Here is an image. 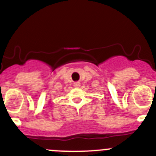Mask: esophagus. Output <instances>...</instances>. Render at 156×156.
<instances>
[{
	"label": "esophagus",
	"mask_w": 156,
	"mask_h": 156,
	"mask_svg": "<svg viewBox=\"0 0 156 156\" xmlns=\"http://www.w3.org/2000/svg\"><path fill=\"white\" fill-rule=\"evenodd\" d=\"M74 85H75V87H78L80 86V83L79 82H76V83H75V84H74Z\"/></svg>",
	"instance_id": "34e87169"
}]
</instances>
